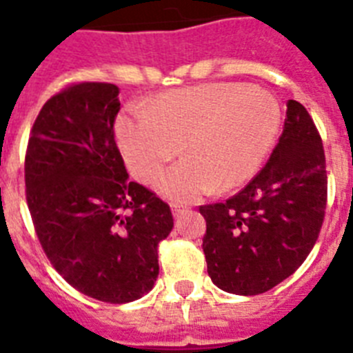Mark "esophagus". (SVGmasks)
Listing matches in <instances>:
<instances>
[{"instance_id": "34e87169", "label": "esophagus", "mask_w": 353, "mask_h": 353, "mask_svg": "<svg viewBox=\"0 0 353 353\" xmlns=\"http://www.w3.org/2000/svg\"><path fill=\"white\" fill-rule=\"evenodd\" d=\"M187 210V207H183V205L180 203H171V212H173L174 217H179L180 214H183V212Z\"/></svg>"}]
</instances>
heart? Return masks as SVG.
<instances>
[{
	"instance_id": "heart-1",
	"label": "heart",
	"mask_w": 353,
	"mask_h": 353,
	"mask_svg": "<svg viewBox=\"0 0 353 353\" xmlns=\"http://www.w3.org/2000/svg\"><path fill=\"white\" fill-rule=\"evenodd\" d=\"M281 129V108L263 88L207 83L145 101L117 120L127 168L150 183L176 155H185L157 180L162 196L192 201L228 191L258 173Z\"/></svg>"
}]
</instances>
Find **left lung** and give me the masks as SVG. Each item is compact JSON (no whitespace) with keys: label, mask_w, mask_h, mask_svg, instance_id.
I'll list each match as a JSON object with an SVG mask.
<instances>
[{"label":"left lung","mask_w":353,"mask_h":353,"mask_svg":"<svg viewBox=\"0 0 353 353\" xmlns=\"http://www.w3.org/2000/svg\"><path fill=\"white\" fill-rule=\"evenodd\" d=\"M286 108L263 170L224 203L199 207L208 276L228 293L258 295L285 281L304 263L325 217L322 138L301 102Z\"/></svg>","instance_id":"8db88e82"}]
</instances>
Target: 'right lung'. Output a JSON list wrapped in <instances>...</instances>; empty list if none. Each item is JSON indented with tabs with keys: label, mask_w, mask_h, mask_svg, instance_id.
<instances>
[{
	"label": "right lung",
	"mask_w": 353,
	"mask_h": 353,
	"mask_svg": "<svg viewBox=\"0 0 353 353\" xmlns=\"http://www.w3.org/2000/svg\"><path fill=\"white\" fill-rule=\"evenodd\" d=\"M118 86L70 84L40 109L24 161L26 201L43 252L77 292L141 299L159 276L170 205L130 182L114 141Z\"/></svg>",
	"instance_id": "right-lung-1"
}]
</instances>
